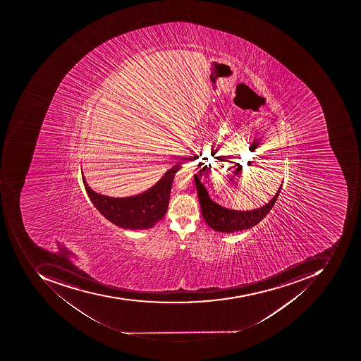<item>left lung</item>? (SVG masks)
<instances>
[{
  "instance_id": "left-lung-1",
  "label": "left lung",
  "mask_w": 361,
  "mask_h": 361,
  "mask_svg": "<svg viewBox=\"0 0 361 361\" xmlns=\"http://www.w3.org/2000/svg\"><path fill=\"white\" fill-rule=\"evenodd\" d=\"M200 172H198L197 175H194V181H195L204 219L210 228H214V231L226 232V233L243 231L259 224L274 207L282 189V184H281L276 195L262 207L252 210H233L214 202L210 198L204 184L200 182Z\"/></svg>"
}]
</instances>
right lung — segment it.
<instances>
[{"label": "right lung", "mask_w": 361, "mask_h": 361, "mask_svg": "<svg viewBox=\"0 0 361 361\" xmlns=\"http://www.w3.org/2000/svg\"><path fill=\"white\" fill-rule=\"evenodd\" d=\"M181 167V164H177L149 190L129 197H111L97 193L87 185L83 173L82 181L93 205L109 221L129 230H147L165 217L172 181Z\"/></svg>", "instance_id": "right-lung-1"}]
</instances>
